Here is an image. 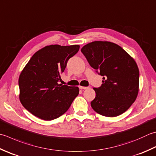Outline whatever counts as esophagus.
Here are the masks:
<instances>
[{
	"label": "esophagus",
	"mask_w": 156,
	"mask_h": 156,
	"mask_svg": "<svg viewBox=\"0 0 156 156\" xmlns=\"http://www.w3.org/2000/svg\"><path fill=\"white\" fill-rule=\"evenodd\" d=\"M79 88H80V89H87V88H88V87H82V86H80Z\"/></svg>",
	"instance_id": "34e87169"
}]
</instances>
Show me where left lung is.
I'll use <instances>...</instances> for the list:
<instances>
[{"label": "left lung", "instance_id": "left-lung-1", "mask_svg": "<svg viewBox=\"0 0 156 156\" xmlns=\"http://www.w3.org/2000/svg\"><path fill=\"white\" fill-rule=\"evenodd\" d=\"M81 52L90 66L103 76V84L93 88L96 96L92 108L106 117L126 112L138 95L139 71L136 63L120 46L108 41H94Z\"/></svg>", "mask_w": 156, "mask_h": 156}]
</instances>
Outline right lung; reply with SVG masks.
Returning a JSON list of instances; mask_svg holds the SVG:
<instances>
[{
  "label": "right lung",
  "instance_id": "1",
  "mask_svg": "<svg viewBox=\"0 0 156 156\" xmlns=\"http://www.w3.org/2000/svg\"><path fill=\"white\" fill-rule=\"evenodd\" d=\"M78 44L46 46L33 55L19 77L20 100L27 111L44 120L60 117L79 94L78 87L59 84Z\"/></svg>",
  "mask_w": 156,
  "mask_h": 156
}]
</instances>
